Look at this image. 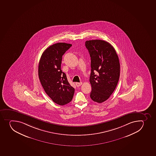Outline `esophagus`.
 I'll list each match as a JSON object with an SVG mask.
<instances>
[{"mask_svg":"<svg viewBox=\"0 0 156 156\" xmlns=\"http://www.w3.org/2000/svg\"><path fill=\"white\" fill-rule=\"evenodd\" d=\"M75 84H76L77 87H79V86H81L82 84V82H76Z\"/></svg>","mask_w":156,"mask_h":156,"instance_id":"obj_1","label":"esophagus"}]
</instances>
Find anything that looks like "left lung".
<instances>
[{"label": "left lung", "mask_w": 156, "mask_h": 156, "mask_svg": "<svg viewBox=\"0 0 156 156\" xmlns=\"http://www.w3.org/2000/svg\"><path fill=\"white\" fill-rule=\"evenodd\" d=\"M85 46L91 58L90 97L94 101L101 103L110 98L119 81V58L113 46L104 40H87Z\"/></svg>", "instance_id": "left-lung-1"}]
</instances>
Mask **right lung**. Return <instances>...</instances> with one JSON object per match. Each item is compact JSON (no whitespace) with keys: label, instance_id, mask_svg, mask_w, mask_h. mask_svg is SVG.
I'll return each mask as SVG.
<instances>
[{"label":"right lung","instance_id":"1","mask_svg":"<svg viewBox=\"0 0 156 156\" xmlns=\"http://www.w3.org/2000/svg\"><path fill=\"white\" fill-rule=\"evenodd\" d=\"M71 46L62 42L51 45L43 52L39 62V78L45 92L54 102L61 105L70 102L74 94V88L61 68L62 55Z\"/></svg>","mask_w":156,"mask_h":156}]
</instances>
